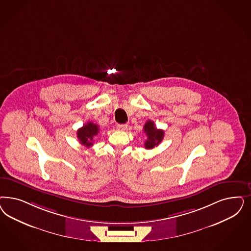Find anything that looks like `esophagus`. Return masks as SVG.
<instances>
[{"mask_svg": "<svg viewBox=\"0 0 251 251\" xmlns=\"http://www.w3.org/2000/svg\"><path fill=\"white\" fill-rule=\"evenodd\" d=\"M116 128H117V130H119V131H125V130H126V128H127V125H117Z\"/></svg>", "mask_w": 251, "mask_h": 251, "instance_id": "esophagus-1", "label": "esophagus"}]
</instances>
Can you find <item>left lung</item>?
Returning <instances> with one entry per match:
<instances>
[{
	"label": "left lung",
	"mask_w": 251,
	"mask_h": 251,
	"mask_svg": "<svg viewBox=\"0 0 251 251\" xmlns=\"http://www.w3.org/2000/svg\"><path fill=\"white\" fill-rule=\"evenodd\" d=\"M143 130L147 135V140L145 142L146 149L148 150L153 149L154 147H157L162 142V138L164 137V132L163 130L158 129L157 127H155L153 122L151 120L146 122Z\"/></svg>",
	"instance_id": "left-lung-1"
}]
</instances>
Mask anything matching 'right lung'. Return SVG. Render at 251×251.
Returning <instances> with one entry per match:
<instances>
[{"mask_svg": "<svg viewBox=\"0 0 251 251\" xmlns=\"http://www.w3.org/2000/svg\"><path fill=\"white\" fill-rule=\"evenodd\" d=\"M99 126L93 124L92 122L87 123L81 128L77 130V138L79 139L82 145L90 148L93 145V138L99 133Z\"/></svg>", "mask_w": 251, "mask_h": 251, "instance_id": "obj_1", "label": "right lung"}]
</instances>
